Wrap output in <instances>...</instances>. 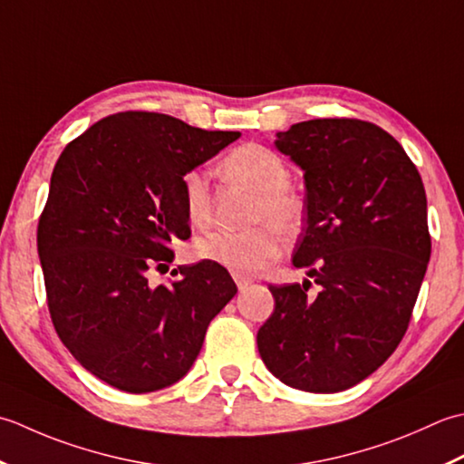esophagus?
<instances>
[{
	"instance_id": "obj_1",
	"label": "esophagus",
	"mask_w": 464,
	"mask_h": 464,
	"mask_svg": "<svg viewBox=\"0 0 464 464\" xmlns=\"http://www.w3.org/2000/svg\"><path fill=\"white\" fill-rule=\"evenodd\" d=\"M234 280H236V285H238L240 292H244L246 288L252 285V280L250 278H244V276H234Z\"/></svg>"
}]
</instances>
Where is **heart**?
Here are the masks:
<instances>
[{
    "instance_id": "heart-1",
    "label": "heart",
    "mask_w": 464,
    "mask_h": 464,
    "mask_svg": "<svg viewBox=\"0 0 464 464\" xmlns=\"http://www.w3.org/2000/svg\"><path fill=\"white\" fill-rule=\"evenodd\" d=\"M222 174L230 182L256 194L250 222H272L282 232H295L304 214L302 198L292 190L290 168L280 154L258 144L236 148L222 160ZM182 206L188 222L206 228L212 220V196L200 169L182 176ZM194 252L200 260L218 264L236 276H256L280 254V236L270 224H258L244 232H210L198 238Z\"/></svg>"
}]
</instances>
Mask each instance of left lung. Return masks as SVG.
<instances>
[{"label": "left lung", "instance_id": "left-lung-1", "mask_svg": "<svg viewBox=\"0 0 464 464\" xmlns=\"http://www.w3.org/2000/svg\"><path fill=\"white\" fill-rule=\"evenodd\" d=\"M302 168L306 228L292 264L320 285H270L258 330L268 371L292 389L340 392L371 376L402 340L430 258L417 166L371 121L324 118L278 131Z\"/></svg>", "mask_w": 464, "mask_h": 464}]
</instances>
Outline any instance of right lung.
Wrapping results in <instances>:
<instances>
[{
  "instance_id": "add662e5",
  "label": "right lung",
  "mask_w": 464,
  "mask_h": 464,
  "mask_svg": "<svg viewBox=\"0 0 464 464\" xmlns=\"http://www.w3.org/2000/svg\"><path fill=\"white\" fill-rule=\"evenodd\" d=\"M240 131H208L156 111H120L72 140L53 168L37 224L55 333L86 371L124 392L178 382L200 354L210 320L234 298L214 262L178 268L169 286L146 272L190 238L182 176Z\"/></svg>"
}]
</instances>
